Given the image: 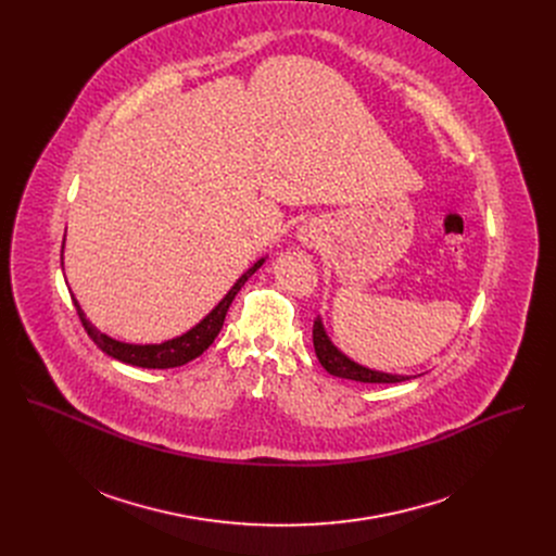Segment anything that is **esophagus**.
<instances>
[{
  "instance_id": "34e87169",
  "label": "esophagus",
  "mask_w": 556,
  "mask_h": 556,
  "mask_svg": "<svg viewBox=\"0 0 556 556\" xmlns=\"http://www.w3.org/2000/svg\"><path fill=\"white\" fill-rule=\"evenodd\" d=\"M305 240H307V237H305Z\"/></svg>"
}]
</instances>
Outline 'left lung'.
Masks as SVG:
<instances>
[{
    "instance_id": "left-lung-1",
    "label": "left lung",
    "mask_w": 556,
    "mask_h": 556,
    "mask_svg": "<svg viewBox=\"0 0 556 556\" xmlns=\"http://www.w3.org/2000/svg\"><path fill=\"white\" fill-rule=\"evenodd\" d=\"M312 341H314V352L319 363L326 367V371H330L332 376L339 378H350V380H358V382H403L409 376H393V374H382V371H374L367 367H361L358 363L350 361L345 354H341L328 339L321 321L316 319L312 326Z\"/></svg>"
}]
</instances>
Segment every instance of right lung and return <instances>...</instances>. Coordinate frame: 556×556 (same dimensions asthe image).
<instances>
[{
  "label": "right lung",
  "mask_w": 556,
  "mask_h": 556,
  "mask_svg": "<svg viewBox=\"0 0 556 556\" xmlns=\"http://www.w3.org/2000/svg\"><path fill=\"white\" fill-rule=\"evenodd\" d=\"M264 264V260H260L253 268H249L240 279H237V283L228 290V294L204 316V319L193 328L189 330L187 334L178 337V339H172V341H165L161 345H129V343H121V341H114L110 339L108 334L99 332L88 319L84 309L78 307L76 299L72 296L74 301V307H76V314L78 319H81L88 337L112 358L116 361H123L127 365H136V367H147V369H169V367H180L189 361H193L195 356H200L213 341L215 337L219 334L222 326H224V319H226V312L235 299V294L242 290V286L249 281V277Z\"/></svg>",
  "instance_id": "add662e5"
}]
</instances>
